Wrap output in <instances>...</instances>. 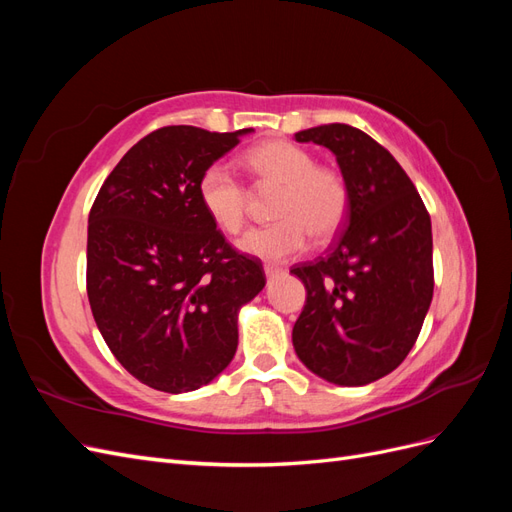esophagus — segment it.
<instances>
[{"mask_svg":"<svg viewBox=\"0 0 512 512\" xmlns=\"http://www.w3.org/2000/svg\"><path fill=\"white\" fill-rule=\"evenodd\" d=\"M265 273H267V277L271 280V277L282 275V273H284V269H282V267H277V265H265Z\"/></svg>","mask_w":512,"mask_h":512,"instance_id":"esophagus-1","label":"esophagus"}]
</instances>
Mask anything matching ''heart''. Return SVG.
I'll use <instances>...</instances> for the list:
<instances>
[{
  "mask_svg": "<svg viewBox=\"0 0 512 512\" xmlns=\"http://www.w3.org/2000/svg\"><path fill=\"white\" fill-rule=\"evenodd\" d=\"M245 166L260 190H277L271 226L254 228L239 241L245 254L280 262L301 254L309 235L331 241L350 213V188L337 168L316 164L307 149L288 141H267L245 153ZM198 200L207 218L226 235L243 230L250 192L224 164H211L198 179Z\"/></svg>",
  "mask_w": 512,
  "mask_h": 512,
  "instance_id": "heart-1",
  "label": "heart"
}]
</instances>
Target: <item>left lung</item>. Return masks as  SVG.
<instances>
[{
    "mask_svg": "<svg viewBox=\"0 0 512 512\" xmlns=\"http://www.w3.org/2000/svg\"><path fill=\"white\" fill-rule=\"evenodd\" d=\"M335 153L350 213L331 252L292 267L307 299L292 344L316 376L363 386L401 365L433 297L431 220L406 170L348 123L294 134Z\"/></svg>",
    "mask_w": 512,
    "mask_h": 512,
    "instance_id": "1",
    "label": "left lung"
}]
</instances>
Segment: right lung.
<instances>
[{
  "instance_id": "1",
  "label": "right lung",
  "mask_w": 512,
  "mask_h": 512,
  "mask_svg": "<svg viewBox=\"0 0 512 512\" xmlns=\"http://www.w3.org/2000/svg\"><path fill=\"white\" fill-rule=\"evenodd\" d=\"M237 132L166 126L141 138L106 177L87 226V297L106 346L164 393L194 391L237 352V312L265 288L198 200L203 170Z\"/></svg>"
}]
</instances>
